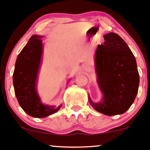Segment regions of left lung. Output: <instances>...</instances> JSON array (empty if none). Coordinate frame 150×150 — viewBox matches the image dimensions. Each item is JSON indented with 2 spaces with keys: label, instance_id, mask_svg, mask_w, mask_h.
<instances>
[{
  "label": "left lung",
  "instance_id": "1",
  "mask_svg": "<svg viewBox=\"0 0 150 150\" xmlns=\"http://www.w3.org/2000/svg\"><path fill=\"white\" fill-rule=\"evenodd\" d=\"M104 45H98L95 54L97 83L103 97L91 105L106 115H120L133 103L138 91L139 76L137 62L126 42L116 33L104 35Z\"/></svg>",
  "mask_w": 150,
  "mask_h": 150
}]
</instances>
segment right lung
<instances>
[{"instance_id":"right-lung-1","label":"right lung","mask_w":150,"mask_h":150,"mask_svg":"<svg viewBox=\"0 0 150 150\" xmlns=\"http://www.w3.org/2000/svg\"><path fill=\"white\" fill-rule=\"evenodd\" d=\"M42 38L38 35L30 38L17 58L13 76L15 93L21 107L27 114L39 118L55 113L62 106L42 103L37 91L38 73L42 59Z\"/></svg>"}]
</instances>
